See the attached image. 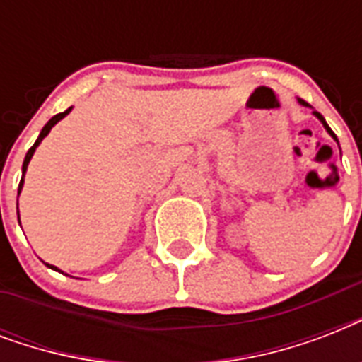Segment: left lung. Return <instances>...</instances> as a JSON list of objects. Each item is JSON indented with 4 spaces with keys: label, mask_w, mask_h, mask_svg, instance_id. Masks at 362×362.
<instances>
[{
    "label": "left lung",
    "mask_w": 362,
    "mask_h": 362,
    "mask_svg": "<svg viewBox=\"0 0 362 362\" xmlns=\"http://www.w3.org/2000/svg\"><path fill=\"white\" fill-rule=\"evenodd\" d=\"M298 103H300V105H304V107H310V105H308V103H306V101H304V99H298ZM314 115H315V118H317V120H320V122H321V124H323V127H325V129H327V133H329V135H331V136H332V139H334V141H337V142H338L337 135H334V133H332V129H331V127H329V125H327L325 118H323V116H321V115H320V112H315V110H314Z\"/></svg>",
    "instance_id": "left-lung-1"
}]
</instances>
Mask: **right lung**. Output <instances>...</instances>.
I'll use <instances>...</instances> for the list:
<instances>
[{"mask_svg": "<svg viewBox=\"0 0 362 362\" xmlns=\"http://www.w3.org/2000/svg\"><path fill=\"white\" fill-rule=\"evenodd\" d=\"M69 112H71V107L67 110H64V112H59V115L52 116V118L48 120V124L45 125V127H42V129H41V133H39V136H37L35 144H33V146H31L30 150H28V153H25V158H24V165H22V180H20V186H18V195H20V192H22V186H24L25 169H28V165H30V159H31V156H33V152H35V148L39 146V144H41V141H42V139H45V136L48 135V133H50V129H52L54 125L58 124V122L62 120V118H65V116L69 115ZM18 223H20V214H18ZM45 264H47V267H50V269L58 270V272H59V269H56V267H52V264H48V263H45Z\"/></svg>", "mask_w": 362, "mask_h": 362, "instance_id": "obj_1", "label": "right lung"}]
</instances>
